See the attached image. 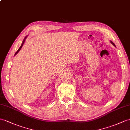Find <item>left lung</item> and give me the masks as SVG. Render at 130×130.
Here are the masks:
<instances>
[{
	"mask_svg": "<svg viewBox=\"0 0 130 130\" xmlns=\"http://www.w3.org/2000/svg\"><path fill=\"white\" fill-rule=\"evenodd\" d=\"M110 42H111V44H112L113 45H114V46H115V45L114 44V43H113L112 41H110Z\"/></svg>",
	"mask_w": 130,
	"mask_h": 130,
	"instance_id": "8db88e82",
	"label": "left lung"
}]
</instances>
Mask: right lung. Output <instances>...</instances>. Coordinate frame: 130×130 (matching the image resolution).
Segmentation results:
<instances>
[{"label":"right lung","instance_id":"1","mask_svg":"<svg viewBox=\"0 0 130 130\" xmlns=\"http://www.w3.org/2000/svg\"><path fill=\"white\" fill-rule=\"evenodd\" d=\"M26 38H27V36H26V37L25 38V39H24V41H23V42H22V44H21V45L20 46V47L19 48V49L18 50V51H17V52H16V53H15V55H16V54H17V53L20 51V50L21 49V48H22V46H23V45H24V42H25V40H26Z\"/></svg>","mask_w":130,"mask_h":130}]
</instances>
